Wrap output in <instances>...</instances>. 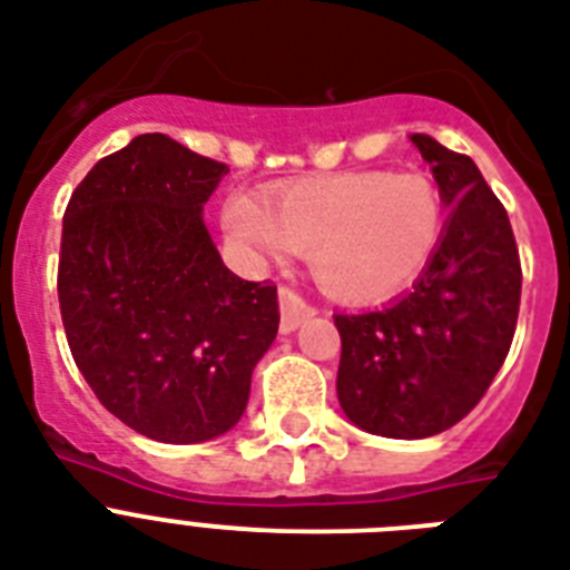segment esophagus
<instances>
[{
  "label": "esophagus",
  "instance_id": "1",
  "mask_svg": "<svg viewBox=\"0 0 570 570\" xmlns=\"http://www.w3.org/2000/svg\"><path fill=\"white\" fill-rule=\"evenodd\" d=\"M313 307L304 302L302 295L289 289V286H281V331L289 334L302 325L304 320H311Z\"/></svg>",
  "mask_w": 570,
  "mask_h": 570
}]
</instances>
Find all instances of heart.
Here are the masks:
<instances>
[{
    "label": "heart",
    "instance_id": "1",
    "mask_svg": "<svg viewBox=\"0 0 570 570\" xmlns=\"http://www.w3.org/2000/svg\"><path fill=\"white\" fill-rule=\"evenodd\" d=\"M224 230L257 257L307 250L313 277L346 302L399 293L441 248L446 200L423 171H361L328 180L239 191L224 204Z\"/></svg>",
    "mask_w": 570,
    "mask_h": 570
}]
</instances>
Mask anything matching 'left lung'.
Segmentation results:
<instances>
[{"mask_svg": "<svg viewBox=\"0 0 570 570\" xmlns=\"http://www.w3.org/2000/svg\"><path fill=\"white\" fill-rule=\"evenodd\" d=\"M450 206L441 248L402 298L337 313V396L346 416L381 438H432L485 396L512 346L521 257L505 206L476 163L432 136H411Z\"/></svg>", "mask_w": 570, "mask_h": 570, "instance_id": "left-lung-1", "label": "left lung"}]
</instances>
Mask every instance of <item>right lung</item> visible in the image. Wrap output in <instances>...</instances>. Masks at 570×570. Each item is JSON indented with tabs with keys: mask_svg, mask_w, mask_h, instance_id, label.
Segmentation results:
<instances>
[{
	"mask_svg": "<svg viewBox=\"0 0 570 570\" xmlns=\"http://www.w3.org/2000/svg\"><path fill=\"white\" fill-rule=\"evenodd\" d=\"M227 165L163 132L94 165L65 209L58 304L79 373L120 423L200 443L239 423L277 334V286L224 266L204 204Z\"/></svg>",
	"mask_w": 570,
	"mask_h": 570,
	"instance_id": "add662e5",
	"label": "right lung"
}]
</instances>
